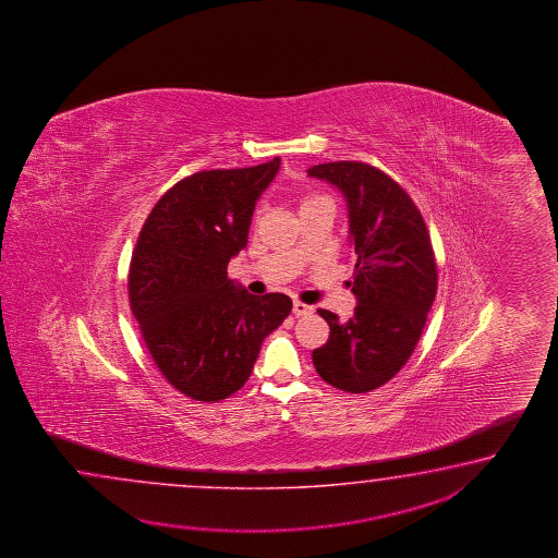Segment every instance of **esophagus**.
<instances>
[{
  "label": "esophagus",
  "mask_w": 558,
  "mask_h": 558,
  "mask_svg": "<svg viewBox=\"0 0 558 558\" xmlns=\"http://www.w3.org/2000/svg\"><path fill=\"white\" fill-rule=\"evenodd\" d=\"M293 313H295L296 317H305V315L313 313V307L301 303V301H295V303H293Z\"/></svg>",
  "instance_id": "esophagus-1"
}]
</instances>
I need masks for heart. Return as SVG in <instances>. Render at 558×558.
I'll use <instances>...</instances> for the list:
<instances>
[{"label": "heart", "instance_id": "1", "mask_svg": "<svg viewBox=\"0 0 558 558\" xmlns=\"http://www.w3.org/2000/svg\"><path fill=\"white\" fill-rule=\"evenodd\" d=\"M315 199H320V197H317V195H308V197L303 199V203L315 202Z\"/></svg>", "mask_w": 558, "mask_h": 558}]
</instances>
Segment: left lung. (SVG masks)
I'll list each match as a JSON object with an SVG mask.
<instances>
[{
	"label": "left lung",
	"instance_id": "left-lung-1",
	"mask_svg": "<svg viewBox=\"0 0 558 558\" xmlns=\"http://www.w3.org/2000/svg\"><path fill=\"white\" fill-rule=\"evenodd\" d=\"M331 183L349 209L356 299L347 323L319 308L329 341L313 351L320 379L344 392H368L391 380L413 355L437 295V263L423 215L403 187L377 167L335 161L308 167Z\"/></svg>",
	"mask_w": 558,
	"mask_h": 558
}]
</instances>
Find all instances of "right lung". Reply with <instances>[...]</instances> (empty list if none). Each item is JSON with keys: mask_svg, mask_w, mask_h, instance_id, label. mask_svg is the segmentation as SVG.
Returning a JSON list of instances; mask_svg holds the SVG:
<instances>
[{"mask_svg": "<svg viewBox=\"0 0 558 558\" xmlns=\"http://www.w3.org/2000/svg\"><path fill=\"white\" fill-rule=\"evenodd\" d=\"M279 167L275 157L181 179L155 203L133 251L128 287L143 341L161 375L195 401L239 391L293 307L283 293L255 296L227 279Z\"/></svg>", "mask_w": 558, "mask_h": 558, "instance_id": "1", "label": "right lung"}]
</instances>
